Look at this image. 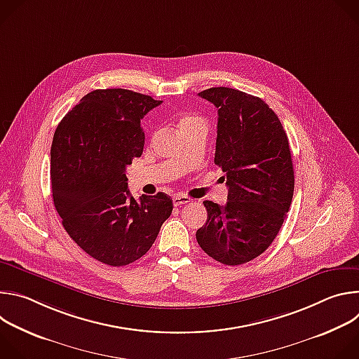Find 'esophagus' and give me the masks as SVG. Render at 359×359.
Masks as SVG:
<instances>
[{
	"instance_id": "34e87169",
	"label": "esophagus",
	"mask_w": 359,
	"mask_h": 359,
	"mask_svg": "<svg viewBox=\"0 0 359 359\" xmlns=\"http://www.w3.org/2000/svg\"><path fill=\"white\" fill-rule=\"evenodd\" d=\"M190 201H191V198L187 197V196H184V194H176V196H173V204H175V206H182V204H187V203H190Z\"/></svg>"
}]
</instances>
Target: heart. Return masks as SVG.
<instances>
[{
    "label": "heart",
    "mask_w": 359,
    "mask_h": 359,
    "mask_svg": "<svg viewBox=\"0 0 359 359\" xmlns=\"http://www.w3.org/2000/svg\"><path fill=\"white\" fill-rule=\"evenodd\" d=\"M194 121H200V118H198V116H193V115L183 116V118L180 119V122H179V128H180V126H184V125H189V123H191V122H194Z\"/></svg>",
    "instance_id": "obj_1"
}]
</instances>
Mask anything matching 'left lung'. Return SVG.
<instances>
[{
  "label": "left lung",
  "mask_w": 359,
  "mask_h": 359,
  "mask_svg": "<svg viewBox=\"0 0 359 359\" xmlns=\"http://www.w3.org/2000/svg\"><path fill=\"white\" fill-rule=\"evenodd\" d=\"M217 108L215 163L226 173L227 201L204 200L208 222L196 231L198 245L226 266H240L264 252L278 234L294 193L287 133L257 96L233 88L198 93Z\"/></svg>",
  "instance_id": "left-lung-1"
}]
</instances>
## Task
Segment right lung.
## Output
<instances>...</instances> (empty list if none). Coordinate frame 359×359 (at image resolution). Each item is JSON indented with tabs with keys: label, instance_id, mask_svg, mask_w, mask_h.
Returning <instances> with one entry per match:
<instances>
[{
	"label": "right lung",
	"instance_id": "obj_1",
	"mask_svg": "<svg viewBox=\"0 0 359 359\" xmlns=\"http://www.w3.org/2000/svg\"><path fill=\"white\" fill-rule=\"evenodd\" d=\"M161 104L129 89H96L54 133L50 184L62 226L90 257L112 267L144 255L173 210L162 191L135 200L125 173L143 151L140 121Z\"/></svg>",
	"mask_w": 359,
	"mask_h": 359
}]
</instances>
